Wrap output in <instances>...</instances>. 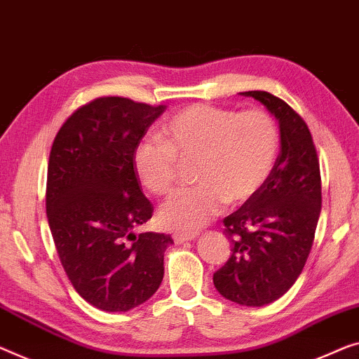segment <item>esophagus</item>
<instances>
[{
  "instance_id": "1",
  "label": "esophagus",
  "mask_w": 359,
  "mask_h": 359,
  "mask_svg": "<svg viewBox=\"0 0 359 359\" xmlns=\"http://www.w3.org/2000/svg\"><path fill=\"white\" fill-rule=\"evenodd\" d=\"M198 237V233H179L175 232L172 235L174 242L175 243H185V242H191V240H195Z\"/></svg>"
}]
</instances>
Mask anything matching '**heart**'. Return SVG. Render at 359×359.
I'll list each match as a JSON object with an SVG mask.
<instances>
[{
    "label": "heart",
    "mask_w": 359,
    "mask_h": 359,
    "mask_svg": "<svg viewBox=\"0 0 359 359\" xmlns=\"http://www.w3.org/2000/svg\"><path fill=\"white\" fill-rule=\"evenodd\" d=\"M161 133L138 143L133 168L148 191L164 195L177 180L179 161L196 159L198 185L175 191L159 208V221L185 233L210 222L226 201L240 205L258 194L280 147L276 121L259 109L194 104L175 112Z\"/></svg>",
    "instance_id": "heart-1"
}]
</instances>
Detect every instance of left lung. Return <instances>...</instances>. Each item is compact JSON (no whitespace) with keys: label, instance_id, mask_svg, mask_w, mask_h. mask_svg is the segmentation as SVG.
<instances>
[{"label":"left lung","instance_id":"left-lung-1","mask_svg":"<svg viewBox=\"0 0 359 359\" xmlns=\"http://www.w3.org/2000/svg\"><path fill=\"white\" fill-rule=\"evenodd\" d=\"M276 117L280 154L258 194L224 219L231 258L212 282L226 299L258 308L279 299L302 274L320 214L319 159L308 126L285 101L243 92Z\"/></svg>","mask_w":359,"mask_h":359}]
</instances>
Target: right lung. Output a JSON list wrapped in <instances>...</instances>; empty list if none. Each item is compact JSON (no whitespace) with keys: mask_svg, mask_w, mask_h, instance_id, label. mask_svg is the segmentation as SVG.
Instances as JSON below:
<instances>
[{"mask_svg":"<svg viewBox=\"0 0 359 359\" xmlns=\"http://www.w3.org/2000/svg\"><path fill=\"white\" fill-rule=\"evenodd\" d=\"M165 111L104 96L79 108L53 142L46 216L61 264L92 306L126 313L154 295L170 235L135 233L153 216L133 153Z\"/></svg>","mask_w":359,"mask_h":359,"instance_id":"obj_1","label":"right lung"}]
</instances>
